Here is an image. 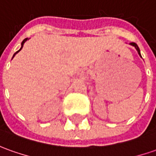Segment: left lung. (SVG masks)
I'll return each mask as SVG.
<instances>
[{"mask_svg":"<svg viewBox=\"0 0 156 156\" xmlns=\"http://www.w3.org/2000/svg\"><path fill=\"white\" fill-rule=\"evenodd\" d=\"M131 45H132V46H134V47L136 48V49L137 50V53H138V55L141 56V54H140V49H139V48H138V46L136 45V43H135V42H131L130 43Z\"/></svg>","mask_w":156,"mask_h":156,"instance_id":"obj_1","label":"left lung"}]
</instances>
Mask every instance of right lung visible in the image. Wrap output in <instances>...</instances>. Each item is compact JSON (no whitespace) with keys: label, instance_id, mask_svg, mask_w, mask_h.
I'll return each instance as SVG.
<instances>
[{"label":"right lung","instance_id":"right-lung-1","mask_svg":"<svg viewBox=\"0 0 156 156\" xmlns=\"http://www.w3.org/2000/svg\"><path fill=\"white\" fill-rule=\"evenodd\" d=\"M26 40H27V38H25V39H24V40H23V42H22V43H21V45H22V47H21V48H20V50H19V51H20V50H21V49H22V48H23V46H24V43H25V41H26ZM19 51H17V52H16L15 54H14V55H13V56L15 55L16 54H17V53H18V52H19Z\"/></svg>","mask_w":156,"mask_h":156}]
</instances>
